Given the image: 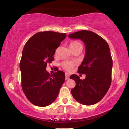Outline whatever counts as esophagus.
Segmentation results:
<instances>
[{
  "label": "esophagus",
  "mask_w": 129,
  "mask_h": 129,
  "mask_svg": "<svg viewBox=\"0 0 129 129\" xmlns=\"http://www.w3.org/2000/svg\"><path fill=\"white\" fill-rule=\"evenodd\" d=\"M65 77H66L65 79H66V80H67L69 79V77H70V76H69V74H68V73H66V74H65Z\"/></svg>",
  "instance_id": "obj_1"
}]
</instances>
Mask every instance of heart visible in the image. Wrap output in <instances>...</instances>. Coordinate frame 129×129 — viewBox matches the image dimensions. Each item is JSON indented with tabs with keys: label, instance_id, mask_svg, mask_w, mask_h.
Instances as JSON below:
<instances>
[{
	"label": "heart",
	"instance_id": "b5f03b06",
	"mask_svg": "<svg viewBox=\"0 0 129 129\" xmlns=\"http://www.w3.org/2000/svg\"><path fill=\"white\" fill-rule=\"evenodd\" d=\"M79 46H82V45H81L80 43H79L78 41H73V42H71L70 44V48L71 50ZM74 63L73 62H69V61H66V62H64L62 63V67L67 71L71 70V69L73 68V67L74 66Z\"/></svg>",
	"mask_w": 129,
	"mask_h": 129
}]
</instances>
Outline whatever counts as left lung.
Masks as SVG:
<instances>
[{"label": "left lung", "mask_w": 129, "mask_h": 129, "mask_svg": "<svg viewBox=\"0 0 129 129\" xmlns=\"http://www.w3.org/2000/svg\"><path fill=\"white\" fill-rule=\"evenodd\" d=\"M71 39H80L85 45V53L78 73L85 74L82 80L76 74L70 77L76 85L71 90L76 100L85 106L96 104L104 98L111 83L112 60L108 43L93 31L81 30L69 35Z\"/></svg>", "instance_id": "obj_1"}]
</instances>
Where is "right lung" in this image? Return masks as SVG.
<instances>
[{"instance_id": "obj_1", "label": "right lung", "mask_w": 129, "mask_h": 129, "mask_svg": "<svg viewBox=\"0 0 129 129\" xmlns=\"http://www.w3.org/2000/svg\"><path fill=\"white\" fill-rule=\"evenodd\" d=\"M66 37V33L39 32L25 45L19 64L22 88L27 99L35 106L46 107L52 104L64 82L63 71L57 70L50 75L46 67L53 60L55 49Z\"/></svg>"}]
</instances>
